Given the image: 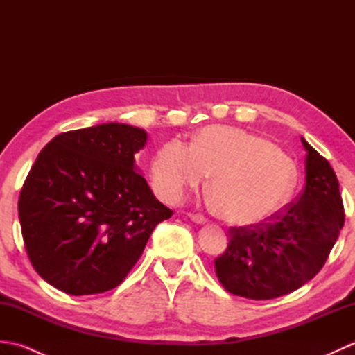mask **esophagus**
Segmentation results:
<instances>
[{
  "label": "esophagus",
  "instance_id": "esophagus-1",
  "mask_svg": "<svg viewBox=\"0 0 355 355\" xmlns=\"http://www.w3.org/2000/svg\"><path fill=\"white\" fill-rule=\"evenodd\" d=\"M189 218L197 224H205L207 221V218L201 214H189Z\"/></svg>",
  "mask_w": 355,
  "mask_h": 355
}]
</instances>
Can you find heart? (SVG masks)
Wrapping results in <instances>:
<instances>
[{
  "instance_id": "obj_1",
  "label": "heart",
  "mask_w": 355,
  "mask_h": 355,
  "mask_svg": "<svg viewBox=\"0 0 355 355\" xmlns=\"http://www.w3.org/2000/svg\"><path fill=\"white\" fill-rule=\"evenodd\" d=\"M210 178L214 206L225 221L253 225L267 221L288 201L296 166L270 140L230 126H207L191 146L171 140L150 164L155 192L175 205Z\"/></svg>"
}]
</instances>
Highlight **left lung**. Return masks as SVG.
<instances>
[{"label":"left lung","instance_id":"8db88e82","mask_svg":"<svg viewBox=\"0 0 355 355\" xmlns=\"http://www.w3.org/2000/svg\"><path fill=\"white\" fill-rule=\"evenodd\" d=\"M305 184L267 221L229 229L215 273L229 293L253 300L281 297L319 273L345 223L338 180L329 162L302 139Z\"/></svg>","mask_w":355,"mask_h":355}]
</instances>
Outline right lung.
Returning a JSON list of instances; mask_svg holds the SVG:
<instances>
[{"label": "right lung", "instance_id": "right-lung-1", "mask_svg": "<svg viewBox=\"0 0 355 355\" xmlns=\"http://www.w3.org/2000/svg\"><path fill=\"white\" fill-rule=\"evenodd\" d=\"M146 140L140 128L103 123L42 148L18 212L27 256L45 282L73 296L116 288L155 225L172 216L135 171Z\"/></svg>", "mask_w": 355, "mask_h": 355}]
</instances>
